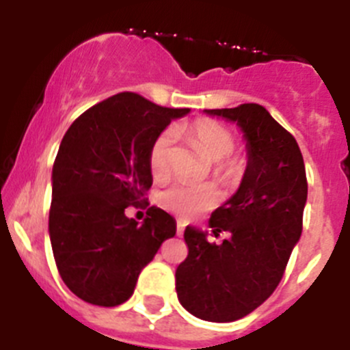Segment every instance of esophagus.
<instances>
[{"label": "esophagus", "mask_w": 350, "mask_h": 350, "mask_svg": "<svg viewBox=\"0 0 350 350\" xmlns=\"http://www.w3.org/2000/svg\"><path fill=\"white\" fill-rule=\"evenodd\" d=\"M184 228H185L184 222L178 221L177 222V234H178V237H182V234H184Z\"/></svg>", "instance_id": "1"}]
</instances>
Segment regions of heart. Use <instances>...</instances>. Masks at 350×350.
<instances>
[{
    "label": "heart",
    "mask_w": 350,
    "mask_h": 350,
    "mask_svg": "<svg viewBox=\"0 0 350 350\" xmlns=\"http://www.w3.org/2000/svg\"><path fill=\"white\" fill-rule=\"evenodd\" d=\"M185 135L191 144L213 161V172L226 182H231L242 175L245 163L243 157L231 154L234 150V135L224 124L212 119H198L185 128ZM173 131L165 129L154 140L148 152V168L156 180L168 177L172 161ZM221 200L219 191L212 184H175L165 193H161L159 202L165 208L178 213L182 217H191L194 213L215 206Z\"/></svg>",
    "instance_id": "heart-1"
}]
</instances>
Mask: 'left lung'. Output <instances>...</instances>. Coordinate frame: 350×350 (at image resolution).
Instances as JSON below:
<instances>
[{
  "mask_svg": "<svg viewBox=\"0 0 350 350\" xmlns=\"http://www.w3.org/2000/svg\"><path fill=\"white\" fill-rule=\"evenodd\" d=\"M237 122L247 140V168L237 193L210 217L222 243L187 226L189 254L175 271L182 307L210 323L242 319L277 289L301 237L307 173L295 137L258 103L205 110Z\"/></svg>",
  "mask_w": 350,
  "mask_h": 350,
  "instance_id": "obj_1",
  "label": "left lung"
}]
</instances>
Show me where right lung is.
Instances as JSON below:
<instances>
[{"instance_id": "add662e5", "label": "right lung", "mask_w": 350, "mask_h": 350, "mask_svg": "<svg viewBox=\"0 0 350 350\" xmlns=\"http://www.w3.org/2000/svg\"><path fill=\"white\" fill-rule=\"evenodd\" d=\"M189 108H166L135 92L103 100L68 128L52 168L49 234L68 289L98 307L131 298L138 275L177 222L150 206L144 224L126 217L152 185L148 152L172 119Z\"/></svg>"}]
</instances>
